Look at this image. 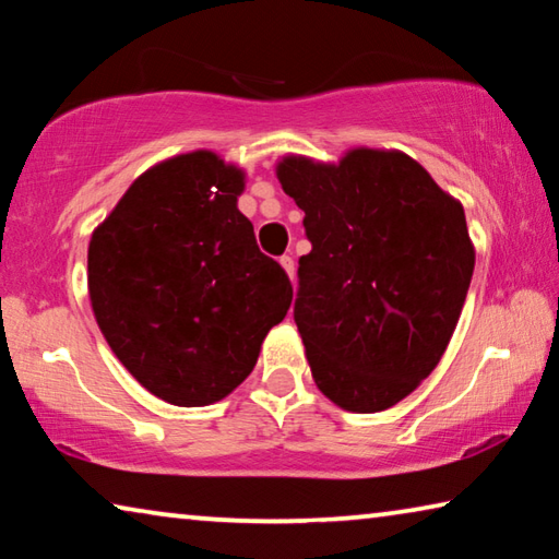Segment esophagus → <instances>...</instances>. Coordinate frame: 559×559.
I'll use <instances>...</instances> for the list:
<instances>
[{
	"label": "esophagus",
	"instance_id": "34e87169",
	"mask_svg": "<svg viewBox=\"0 0 559 559\" xmlns=\"http://www.w3.org/2000/svg\"><path fill=\"white\" fill-rule=\"evenodd\" d=\"M278 263H281V269L288 273V278H293V259L290 257H281Z\"/></svg>",
	"mask_w": 559,
	"mask_h": 559
}]
</instances>
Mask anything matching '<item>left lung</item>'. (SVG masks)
Returning a JSON list of instances; mask_svg holds the SVG:
<instances>
[{"mask_svg": "<svg viewBox=\"0 0 559 559\" xmlns=\"http://www.w3.org/2000/svg\"><path fill=\"white\" fill-rule=\"evenodd\" d=\"M276 177L313 243L296 325L318 390L345 412L390 409L437 370L461 318L476 266L463 206L402 150L288 153Z\"/></svg>", "mask_w": 559, "mask_h": 559, "instance_id": "8db88e82", "label": "left lung"}]
</instances>
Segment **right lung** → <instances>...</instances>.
Wrapping results in <instances>:
<instances>
[{
    "label": "right lung",
    "mask_w": 559,
    "mask_h": 559,
    "mask_svg": "<svg viewBox=\"0 0 559 559\" xmlns=\"http://www.w3.org/2000/svg\"><path fill=\"white\" fill-rule=\"evenodd\" d=\"M246 173L212 150L145 169L91 234L88 296L103 337L175 406L229 396L286 318L290 281L239 212Z\"/></svg>",
    "instance_id": "right-lung-1"
}]
</instances>
